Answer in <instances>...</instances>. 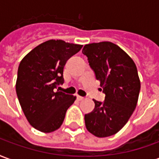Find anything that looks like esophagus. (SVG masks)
<instances>
[{"label":"esophagus","mask_w":159,"mask_h":159,"mask_svg":"<svg viewBox=\"0 0 159 159\" xmlns=\"http://www.w3.org/2000/svg\"><path fill=\"white\" fill-rule=\"evenodd\" d=\"M77 100H78V101L84 100V97H80V96H77Z\"/></svg>","instance_id":"34e87169"}]
</instances>
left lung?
I'll use <instances>...</instances> for the list:
<instances>
[{"label":"left lung","mask_w":159,"mask_h":159,"mask_svg":"<svg viewBox=\"0 0 159 159\" xmlns=\"http://www.w3.org/2000/svg\"><path fill=\"white\" fill-rule=\"evenodd\" d=\"M106 97L93 100L95 108L84 115L88 131L97 137H107L125 125L135 110L141 82L130 57L109 41L91 43L82 50ZM102 90V89H101Z\"/></svg>","instance_id":"1"}]
</instances>
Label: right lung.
<instances>
[{
  "mask_svg": "<svg viewBox=\"0 0 159 159\" xmlns=\"http://www.w3.org/2000/svg\"><path fill=\"white\" fill-rule=\"evenodd\" d=\"M82 45L50 40L34 48L21 61L16 92L24 115L34 128L50 133L60 128L76 97L56 89L64 82L63 68Z\"/></svg>",
  "mask_w": 159,
  "mask_h": 159,
  "instance_id": "add662e5",
  "label": "right lung"
}]
</instances>
